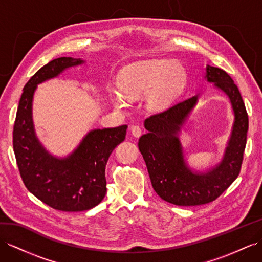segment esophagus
<instances>
[{
	"instance_id": "obj_1",
	"label": "esophagus",
	"mask_w": 262,
	"mask_h": 262,
	"mask_svg": "<svg viewBox=\"0 0 262 262\" xmlns=\"http://www.w3.org/2000/svg\"><path fill=\"white\" fill-rule=\"evenodd\" d=\"M130 133H132V135H133L134 137L138 138L140 135H142V128H140V127L137 126V125L132 126V127H130Z\"/></svg>"
}]
</instances>
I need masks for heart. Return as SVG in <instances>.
I'll list each match as a JSON object with an SVG mask.
<instances>
[{"label": "heart", "instance_id": "heart-1", "mask_svg": "<svg viewBox=\"0 0 262 262\" xmlns=\"http://www.w3.org/2000/svg\"><path fill=\"white\" fill-rule=\"evenodd\" d=\"M186 73L179 63L157 59L127 67L118 77V87L126 98L136 100L147 97L152 110H163L185 82ZM111 97L115 105L126 106V100L117 92Z\"/></svg>", "mask_w": 262, "mask_h": 262}]
</instances>
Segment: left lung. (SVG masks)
<instances>
[{
	"label": "left lung",
	"instance_id": "left-lung-1",
	"mask_svg": "<svg viewBox=\"0 0 262 262\" xmlns=\"http://www.w3.org/2000/svg\"><path fill=\"white\" fill-rule=\"evenodd\" d=\"M205 78L226 94L234 116L223 159L217 165L206 171L190 168L178 136L198 95L146 118L144 126L148 132L138 142L154 190L167 203L177 206H198L217 199L238 177L243 164L248 132L243 97L232 78L218 67L207 65Z\"/></svg>",
	"mask_w": 262,
	"mask_h": 262
}]
</instances>
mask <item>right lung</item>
Wrapping results in <instances>:
<instances>
[{"label":"right lung","mask_w":262,"mask_h":262,"mask_svg":"<svg viewBox=\"0 0 262 262\" xmlns=\"http://www.w3.org/2000/svg\"><path fill=\"white\" fill-rule=\"evenodd\" d=\"M84 63L80 58L59 57L39 69L24 86L13 129V148L26 188L61 211L89 210L104 199L107 160L126 136L127 125L92 129L66 157L52 155L39 142L32 113L37 85Z\"/></svg>","instance_id":"right-lung-1"}]
</instances>
